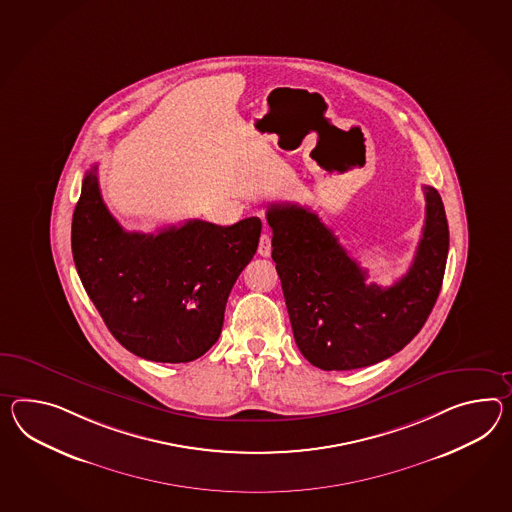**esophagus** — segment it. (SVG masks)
<instances>
[{
	"instance_id": "34e87169",
	"label": "esophagus",
	"mask_w": 512,
	"mask_h": 512,
	"mask_svg": "<svg viewBox=\"0 0 512 512\" xmlns=\"http://www.w3.org/2000/svg\"><path fill=\"white\" fill-rule=\"evenodd\" d=\"M270 253H272V237H270L268 231H264L261 240H259V255L270 257Z\"/></svg>"
}]
</instances>
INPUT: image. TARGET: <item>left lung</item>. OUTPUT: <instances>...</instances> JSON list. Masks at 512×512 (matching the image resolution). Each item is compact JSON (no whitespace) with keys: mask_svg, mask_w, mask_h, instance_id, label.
I'll use <instances>...</instances> for the list:
<instances>
[{"mask_svg":"<svg viewBox=\"0 0 512 512\" xmlns=\"http://www.w3.org/2000/svg\"><path fill=\"white\" fill-rule=\"evenodd\" d=\"M425 225L409 272L392 287L366 283L362 270L316 212L272 203V259L296 344L320 370H355L385 361L424 327L437 303L449 250L444 203L424 187Z\"/></svg>","mask_w":512,"mask_h":512,"instance_id":"obj_1","label":"left lung"}]
</instances>
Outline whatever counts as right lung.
Returning <instances> with one entry per match:
<instances>
[{"instance_id": "1", "label": "right lung", "mask_w": 512, "mask_h": 512, "mask_svg": "<svg viewBox=\"0 0 512 512\" xmlns=\"http://www.w3.org/2000/svg\"><path fill=\"white\" fill-rule=\"evenodd\" d=\"M261 220H188L159 233H127L88 170L72 218L75 268L113 337L142 359L190 362L218 340L225 303L253 259Z\"/></svg>"}]
</instances>
